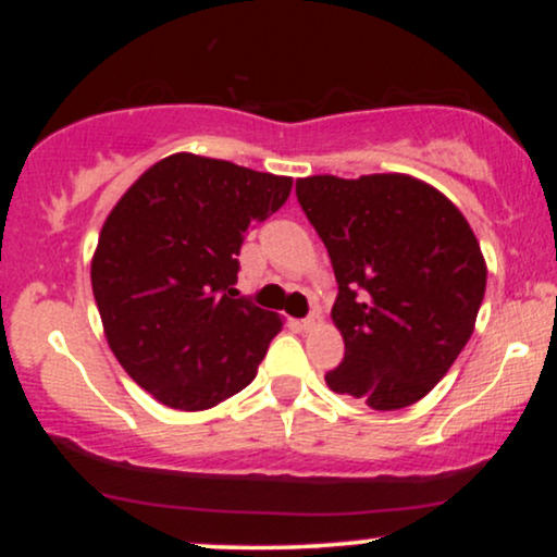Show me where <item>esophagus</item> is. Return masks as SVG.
Instances as JSON below:
<instances>
[{
  "mask_svg": "<svg viewBox=\"0 0 557 557\" xmlns=\"http://www.w3.org/2000/svg\"><path fill=\"white\" fill-rule=\"evenodd\" d=\"M319 324H322V317H319V314H311V317H306L304 322H300V327H304L306 332H311V330H317Z\"/></svg>",
  "mask_w": 557,
  "mask_h": 557,
  "instance_id": "obj_1",
  "label": "esophagus"
}]
</instances>
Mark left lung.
Masks as SVG:
<instances>
[{
    "label": "left lung",
    "instance_id": "left-lung-1",
    "mask_svg": "<svg viewBox=\"0 0 557 557\" xmlns=\"http://www.w3.org/2000/svg\"><path fill=\"white\" fill-rule=\"evenodd\" d=\"M296 196L337 280L343 363L327 387L376 411L424 398L474 332L487 261L461 209L406 172L311 175Z\"/></svg>",
    "mask_w": 557,
    "mask_h": 557
}]
</instances>
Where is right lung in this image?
Wrapping results in <instances>:
<instances>
[{
  "instance_id": "1",
  "label": "right lung",
  "mask_w": 557,
  "mask_h": 557,
  "mask_svg": "<svg viewBox=\"0 0 557 557\" xmlns=\"http://www.w3.org/2000/svg\"><path fill=\"white\" fill-rule=\"evenodd\" d=\"M293 177L177 151L120 196L91 285L114 359L151 398L207 411L251 385L283 317L235 298L243 233L287 201Z\"/></svg>"
}]
</instances>
